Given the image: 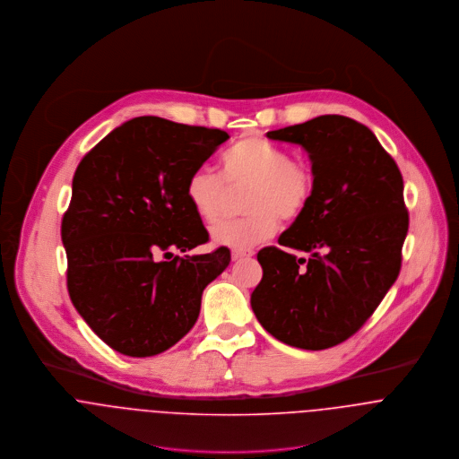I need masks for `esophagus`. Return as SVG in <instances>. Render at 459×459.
I'll return each mask as SVG.
<instances>
[{"label": "esophagus", "instance_id": "esophagus-1", "mask_svg": "<svg viewBox=\"0 0 459 459\" xmlns=\"http://www.w3.org/2000/svg\"><path fill=\"white\" fill-rule=\"evenodd\" d=\"M250 256H254L252 250H234V252H232V260H234V262L245 260V258H250Z\"/></svg>", "mask_w": 459, "mask_h": 459}]
</instances>
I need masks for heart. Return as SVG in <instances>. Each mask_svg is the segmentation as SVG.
<instances>
[{
    "label": "heart",
    "instance_id": "heart-1",
    "mask_svg": "<svg viewBox=\"0 0 459 459\" xmlns=\"http://www.w3.org/2000/svg\"><path fill=\"white\" fill-rule=\"evenodd\" d=\"M221 174L230 190L250 188L245 197L248 216L223 221L211 232L214 245L230 250H250L271 239L278 221L299 220L316 192V176L307 163L292 160L287 150L260 137L232 144L221 156ZM224 184L205 167L194 170L186 181V199L205 223L221 214L229 195Z\"/></svg>",
    "mask_w": 459,
    "mask_h": 459
}]
</instances>
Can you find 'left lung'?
Masks as SVG:
<instances>
[{
    "label": "left lung",
    "instance_id": "1",
    "mask_svg": "<svg viewBox=\"0 0 459 459\" xmlns=\"http://www.w3.org/2000/svg\"><path fill=\"white\" fill-rule=\"evenodd\" d=\"M267 137L305 150L316 192L278 239L307 256L262 248L252 309L276 340L331 349L356 334L400 274L408 232L403 178L375 134L347 116H318Z\"/></svg>",
    "mask_w": 459,
    "mask_h": 459
}]
</instances>
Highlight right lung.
<instances>
[{"label": "right lung", "mask_w": 459, "mask_h": 459, "mask_svg": "<svg viewBox=\"0 0 459 459\" xmlns=\"http://www.w3.org/2000/svg\"><path fill=\"white\" fill-rule=\"evenodd\" d=\"M229 139L218 128L134 117L86 154L63 214L70 299L110 349L152 357L197 322L205 287L230 250L186 254L209 241L186 199L190 174Z\"/></svg>", "instance_id": "1"}]
</instances>
